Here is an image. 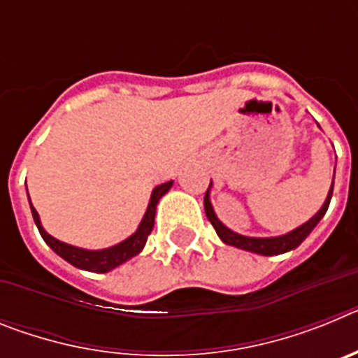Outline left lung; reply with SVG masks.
<instances>
[{"instance_id":"obj_1","label":"left lung","mask_w":358,"mask_h":358,"mask_svg":"<svg viewBox=\"0 0 358 358\" xmlns=\"http://www.w3.org/2000/svg\"><path fill=\"white\" fill-rule=\"evenodd\" d=\"M334 181H335V170H334V179H331V186L330 189H328V195L327 199H324V204L321 206V210H319L314 217L310 218V220H306L305 224H301V226L296 227V229L289 231V233L280 236H245V235H240V233H235V231H231L227 226H224V224L218 220L213 206H211V199H210L211 182L206 195H204V211H206V217L211 222V226H213L215 231H217L218 238L222 240L224 243H227V245H233V248L242 249V251H249L262 256L283 255V252H289L292 251V249H296L297 245H299V243H301L303 240H305L312 231H314V227L321 222V218L324 217L328 206H330L331 194H334Z\"/></svg>"}]
</instances>
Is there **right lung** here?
I'll list each match as a JSON object with an SVG mask.
<instances>
[{
  "label": "right lung",
  "mask_w": 358,
  "mask_h": 358,
  "mask_svg": "<svg viewBox=\"0 0 358 358\" xmlns=\"http://www.w3.org/2000/svg\"><path fill=\"white\" fill-rule=\"evenodd\" d=\"M172 185L173 181H169L152 189L147 211H145L138 229H136L129 238L122 240V242L116 243V245H110V248L96 249V251H93V249L75 248V245H69V243L53 238L52 235L46 233V229H44L43 224H41L39 213L36 211V208L31 206L30 195H28V202H30L34 222H36L43 240L53 249V252H57L61 258H64V260L68 262V264H71L73 267L82 268V271H90V273H109V271L116 268L118 265L125 264V262L131 260V258H134L136 255H140V252L143 251L148 235H150L152 227H154V220H156L157 202H159V199L163 197L164 194H169V189L172 188Z\"/></svg>",
  "instance_id": "add662e5"
}]
</instances>
